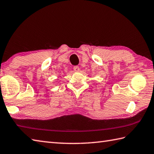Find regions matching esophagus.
<instances>
[{
    "instance_id": "1",
    "label": "esophagus",
    "mask_w": 154,
    "mask_h": 154,
    "mask_svg": "<svg viewBox=\"0 0 154 154\" xmlns=\"http://www.w3.org/2000/svg\"><path fill=\"white\" fill-rule=\"evenodd\" d=\"M73 70L75 72H79V67L78 66H74L73 67Z\"/></svg>"
}]
</instances>
